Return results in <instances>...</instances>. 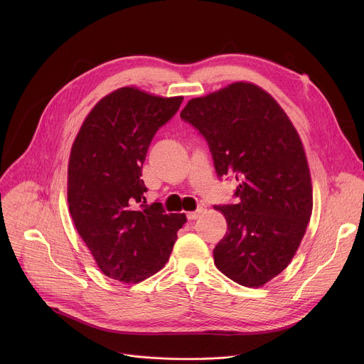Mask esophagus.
I'll use <instances>...</instances> for the list:
<instances>
[{
	"instance_id": "34e87169",
	"label": "esophagus",
	"mask_w": 364,
	"mask_h": 364,
	"mask_svg": "<svg viewBox=\"0 0 364 364\" xmlns=\"http://www.w3.org/2000/svg\"><path fill=\"white\" fill-rule=\"evenodd\" d=\"M201 212H203V207H198V209H197L196 212H188V213H187V219H188V220H196V219H198V216L201 215Z\"/></svg>"
}]
</instances>
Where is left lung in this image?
I'll use <instances>...</instances> for the list:
<instances>
[{
	"instance_id": "1",
	"label": "left lung",
	"mask_w": 364,
	"mask_h": 364,
	"mask_svg": "<svg viewBox=\"0 0 364 364\" xmlns=\"http://www.w3.org/2000/svg\"><path fill=\"white\" fill-rule=\"evenodd\" d=\"M180 117L209 144L218 177L239 183L237 204L215 205L228 222L215 264L243 287H262L288 267L313 212L299 135L278 102L247 82L188 100Z\"/></svg>"
}]
</instances>
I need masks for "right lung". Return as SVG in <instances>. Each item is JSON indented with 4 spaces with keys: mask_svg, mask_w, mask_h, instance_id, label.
<instances>
[{
    "mask_svg": "<svg viewBox=\"0 0 364 364\" xmlns=\"http://www.w3.org/2000/svg\"><path fill=\"white\" fill-rule=\"evenodd\" d=\"M183 96H154L121 87L89 112L72 145L69 210L87 249L107 277L138 284L168 261L186 215L146 204L141 180L148 146L178 111Z\"/></svg>",
    "mask_w": 364,
    "mask_h": 364,
    "instance_id": "add662e5",
    "label": "right lung"
}]
</instances>
